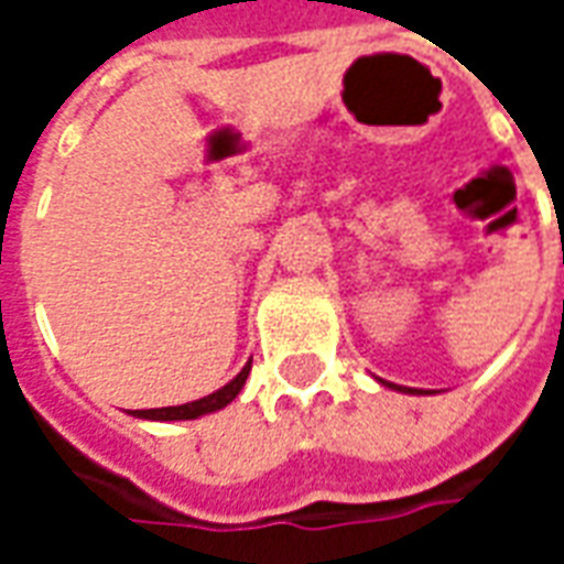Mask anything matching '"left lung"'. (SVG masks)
<instances>
[{"label":"left lung","mask_w":564,"mask_h":564,"mask_svg":"<svg viewBox=\"0 0 564 564\" xmlns=\"http://www.w3.org/2000/svg\"><path fill=\"white\" fill-rule=\"evenodd\" d=\"M380 383H383V387H392V390H399V392H416V395L423 392V390H411V387H404V390H402V387H395V383H387V380H380Z\"/></svg>","instance_id":"obj_1"}]
</instances>
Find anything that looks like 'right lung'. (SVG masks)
<instances>
[{"mask_svg":"<svg viewBox=\"0 0 564 564\" xmlns=\"http://www.w3.org/2000/svg\"><path fill=\"white\" fill-rule=\"evenodd\" d=\"M247 375H250V362H247L238 375H235L226 387H220L217 392H210L205 399H196V402H186L177 404V408H150V411H132V416H141V420H196V416L214 414V411H220L226 404L232 402L235 395L241 392L245 387Z\"/></svg>","mask_w":564,"mask_h":564,"instance_id":"1","label":"right lung"}]
</instances>
